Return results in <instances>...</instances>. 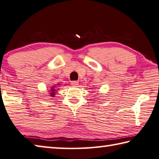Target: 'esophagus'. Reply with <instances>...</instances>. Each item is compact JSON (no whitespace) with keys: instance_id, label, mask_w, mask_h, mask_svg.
Returning a JSON list of instances; mask_svg holds the SVG:
<instances>
[{"instance_id":"1","label":"esophagus","mask_w":159,"mask_h":159,"mask_svg":"<svg viewBox=\"0 0 159 159\" xmlns=\"http://www.w3.org/2000/svg\"><path fill=\"white\" fill-rule=\"evenodd\" d=\"M78 84H79V83H78V82H77V81H72L71 82V85L72 86V87H77Z\"/></svg>"}]
</instances>
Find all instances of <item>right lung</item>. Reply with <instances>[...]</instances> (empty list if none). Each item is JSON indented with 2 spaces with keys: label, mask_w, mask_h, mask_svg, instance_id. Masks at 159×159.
I'll return each mask as SVG.
<instances>
[{
  "label": "right lung",
  "mask_w": 159,
  "mask_h": 159,
  "mask_svg": "<svg viewBox=\"0 0 159 159\" xmlns=\"http://www.w3.org/2000/svg\"><path fill=\"white\" fill-rule=\"evenodd\" d=\"M58 86H60V84H58L57 86L54 85V86H52V87H50V90L48 91L50 96H51V97H54L55 96V94H56V93H57V88L58 87Z\"/></svg>",
  "instance_id": "obj_1"
}]
</instances>
